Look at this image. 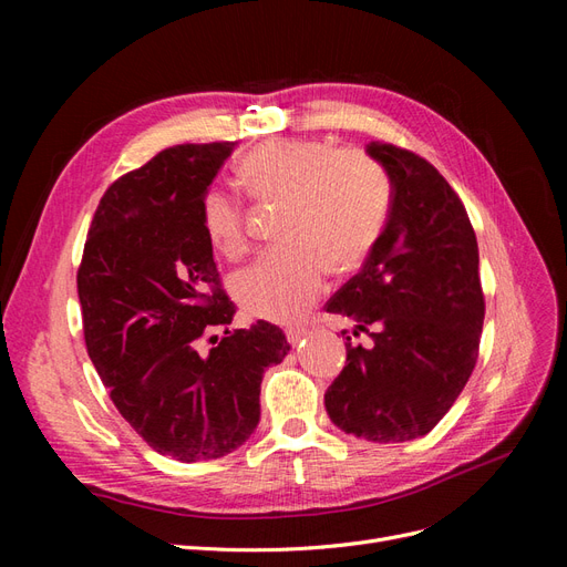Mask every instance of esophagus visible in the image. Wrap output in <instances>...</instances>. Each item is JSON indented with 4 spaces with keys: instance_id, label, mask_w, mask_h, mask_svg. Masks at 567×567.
Masks as SVG:
<instances>
[{
    "instance_id": "34e87169",
    "label": "esophagus",
    "mask_w": 567,
    "mask_h": 567,
    "mask_svg": "<svg viewBox=\"0 0 567 567\" xmlns=\"http://www.w3.org/2000/svg\"><path fill=\"white\" fill-rule=\"evenodd\" d=\"M305 336H307L305 326H290V329H286V338H288V342H293V346L296 342H300Z\"/></svg>"
}]
</instances>
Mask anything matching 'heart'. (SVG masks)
<instances>
[{
  "mask_svg": "<svg viewBox=\"0 0 567 567\" xmlns=\"http://www.w3.org/2000/svg\"><path fill=\"white\" fill-rule=\"evenodd\" d=\"M248 194L284 205L277 241L284 246L238 271L231 290L244 310L271 321H293L323 290L326 271L350 274L364 265L385 227L390 184L362 148H333L319 140H269L238 169ZM208 244L238 260L250 248L244 200L221 186L200 198Z\"/></svg>",
  "mask_w": 567,
  "mask_h": 567,
  "instance_id": "heart-1",
  "label": "heart"
}]
</instances>
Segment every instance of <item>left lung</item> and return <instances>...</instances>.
Segmentation results:
<instances>
[{"mask_svg": "<svg viewBox=\"0 0 567 567\" xmlns=\"http://www.w3.org/2000/svg\"><path fill=\"white\" fill-rule=\"evenodd\" d=\"M394 186L392 210L362 271L326 302L357 321L323 394L331 421L369 442L431 433L466 388L480 352L485 293L477 238L458 194L419 153L371 142ZM348 331H342L346 338Z\"/></svg>", "mask_w": 567, "mask_h": 567, "instance_id": "1", "label": "left lung"}]
</instances>
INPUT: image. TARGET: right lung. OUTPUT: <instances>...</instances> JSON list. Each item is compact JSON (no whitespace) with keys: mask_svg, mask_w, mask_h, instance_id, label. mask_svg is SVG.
Segmentation results:
<instances>
[{"mask_svg":"<svg viewBox=\"0 0 567 567\" xmlns=\"http://www.w3.org/2000/svg\"><path fill=\"white\" fill-rule=\"evenodd\" d=\"M234 146H173L117 177L78 269L99 379L151 450L184 463L241 447L260 423L262 373L290 350L279 326L262 319L229 331L236 305L200 229V198Z\"/></svg>","mask_w":567,"mask_h":567,"instance_id":"right-lung-1","label":"right lung"}]
</instances>
